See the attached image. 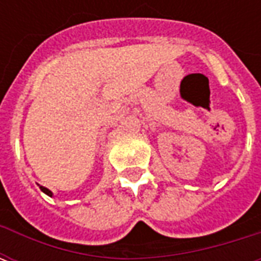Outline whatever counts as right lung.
Here are the masks:
<instances>
[{"mask_svg": "<svg viewBox=\"0 0 261 261\" xmlns=\"http://www.w3.org/2000/svg\"><path fill=\"white\" fill-rule=\"evenodd\" d=\"M39 187H40V190H42V192L44 193V194H47L48 197H53V193L50 192V190H48L47 187H44V186H40V185H39Z\"/></svg>", "mask_w": 261, "mask_h": 261, "instance_id": "1", "label": "right lung"}]
</instances>
